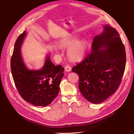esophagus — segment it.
I'll return each mask as SVG.
<instances>
[{
    "label": "esophagus",
    "instance_id": "34e87169",
    "mask_svg": "<svg viewBox=\"0 0 134 134\" xmlns=\"http://www.w3.org/2000/svg\"><path fill=\"white\" fill-rule=\"evenodd\" d=\"M65 71L66 72H70V71H71V66H70L67 65L65 67Z\"/></svg>",
    "mask_w": 134,
    "mask_h": 134
}]
</instances>
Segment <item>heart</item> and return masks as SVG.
<instances>
[{
	"mask_svg": "<svg viewBox=\"0 0 134 134\" xmlns=\"http://www.w3.org/2000/svg\"><path fill=\"white\" fill-rule=\"evenodd\" d=\"M76 38L71 37L63 39L60 41V45L63 47H69L67 51V55L72 60L78 61L82 59L87 51V43L83 40L76 42ZM58 51L57 49H55Z\"/></svg>",
	"mask_w": 134,
	"mask_h": 134,
	"instance_id": "b5f03b06",
	"label": "heart"
}]
</instances>
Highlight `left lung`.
I'll list each match as a JSON object with an SVG mask.
<instances>
[{"mask_svg": "<svg viewBox=\"0 0 134 134\" xmlns=\"http://www.w3.org/2000/svg\"><path fill=\"white\" fill-rule=\"evenodd\" d=\"M95 36L92 51L72 71L79 77V88L88 102L98 104L116 92L125 71V47L117 31L109 25Z\"/></svg>", "mask_w": 134, "mask_h": 134, "instance_id": "obj_1", "label": "left lung"}]
</instances>
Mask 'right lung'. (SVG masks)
I'll return each instance as SVG.
<instances>
[{"label":"right lung","instance_id":"right-lung-1","mask_svg":"<svg viewBox=\"0 0 134 134\" xmlns=\"http://www.w3.org/2000/svg\"><path fill=\"white\" fill-rule=\"evenodd\" d=\"M26 35L24 31L17 38L11 59L13 79L20 96L32 105L46 107L58 96L64 68L55 66L47 56L41 69L30 70L25 66L20 53L21 46Z\"/></svg>","mask_w":134,"mask_h":134}]
</instances>
